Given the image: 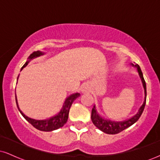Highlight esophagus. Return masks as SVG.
<instances>
[{
	"label": "esophagus",
	"mask_w": 160,
	"mask_h": 160,
	"mask_svg": "<svg viewBox=\"0 0 160 160\" xmlns=\"http://www.w3.org/2000/svg\"><path fill=\"white\" fill-rule=\"evenodd\" d=\"M89 90V87H88V86L86 85H83L81 87V91L82 92H88Z\"/></svg>",
	"instance_id": "1"
}]
</instances>
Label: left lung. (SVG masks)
Instances as JSON below:
<instances>
[{
  "label": "left lung",
  "mask_w": 160,
  "mask_h": 160,
  "mask_svg": "<svg viewBox=\"0 0 160 160\" xmlns=\"http://www.w3.org/2000/svg\"><path fill=\"white\" fill-rule=\"evenodd\" d=\"M133 66H135L137 68L139 76H140V78L141 79V82H142L143 87H144V102L143 103L142 105L141 106V108H139L138 112L133 116L132 118L128 119V120H126L125 121H122V122H115V121H111L106 120V119H104L103 117H102L97 112L96 109H95V107L94 106L92 110V115H91V119L92 121L93 124L96 126L98 129H100L101 131H102L104 133L110 134V135H114V134L120 133V132L123 131L124 129L127 128L129 126H131L132 125H133L135 122H136L140 118L141 115L142 114L143 111H144L145 104H146V97H147V88H146V82H145V80L144 79V77H143L142 71L139 67V65H134L133 64H132Z\"/></svg>",
  "instance_id": "1"
}]
</instances>
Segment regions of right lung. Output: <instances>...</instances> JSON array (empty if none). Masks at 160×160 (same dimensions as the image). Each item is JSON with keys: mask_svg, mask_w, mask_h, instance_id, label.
I'll return each mask as SVG.
<instances>
[{"mask_svg": "<svg viewBox=\"0 0 160 160\" xmlns=\"http://www.w3.org/2000/svg\"><path fill=\"white\" fill-rule=\"evenodd\" d=\"M43 55H44V53L40 52V51L33 52L32 54L28 56V61L25 62V65L22 67L21 71L28 65V64L29 63V62H30L31 60L33 59V58H37V57L43 56ZM18 78H19V76H18ZM80 95V93H74V94L69 95V96L65 99V102H64L63 105H62L61 111L58 112V114L54 116V117H50L49 119L42 120H34V119L30 118V117H27V116L24 114L22 112L20 111L19 105H18L16 95V105H17V108L18 109H19V112L21 113V114L23 116L24 118H25V120L29 122V123H31L34 128H36L38 130H40V131L50 132V131H53V130L58 129V128L62 127V126L66 123L68 119V113H69L70 108H71V104H72L73 102H74L75 99L78 98Z\"/></svg>", "mask_w": 160, "mask_h": 160, "instance_id": "add662e5", "label": "right lung"}]
</instances>
